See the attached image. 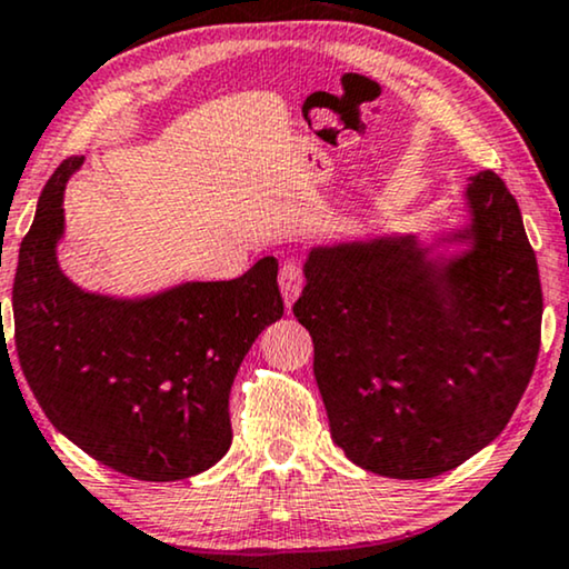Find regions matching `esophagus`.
Wrapping results in <instances>:
<instances>
[{
    "instance_id": "34e87169",
    "label": "esophagus",
    "mask_w": 569,
    "mask_h": 569,
    "mask_svg": "<svg viewBox=\"0 0 569 569\" xmlns=\"http://www.w3.org/2000/svg\"><path fill=\"white\" fill-rule=\"evenodd\" d=\"M278 286L280 293H283L286 309H291L293 301L299 299L301 286H305V276H301V268L297 262H283L278 270Z\"/></svg>"
}]
</instances>
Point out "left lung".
I'll list each match as a JSON object with an SVG mask.
<instances>
[{"mask_svg":"<svg viewBox=\"0 0 569 569\" xmlns=\"http://www.w3.org/2000/svg\"><path fill=\"white\" fill-rule=\"evenodd\" d=\"M470 222L420 243L315 247L293 305L315 343L330 436L362 470H455L507 428L533 376L543 297L517 199L491 170L467 183ZM459 242L465 250L437 249Z\"/></svg>","mask_w":569,"mask_h":569,"instance_id":"obj_1","label":"left lung"}]
</instances>
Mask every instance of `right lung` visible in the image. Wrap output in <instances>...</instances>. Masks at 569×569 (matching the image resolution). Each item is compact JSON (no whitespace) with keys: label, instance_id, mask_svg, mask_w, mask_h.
I'll list each match as a JSON object with an SVG mask.
<instances>
[{"label":"right lung","instance_id":"obj_1","mask_svg":"<svg viewBox=\"0 0 569 569\" xmlns=\"http://www.w3.org/2000/svg\"><path fill=\"white\" fill-rule=\"evenodd\" d=\"M81 164L68 157L54 170L20 243V368L49 422L97 462L152 483L199 476L231 446L228 397L243 357L283 315L278 262L152 297L83 291L57 262L64 183Z\"/></svg>","mask_w":569,"mask_h":569}]
</instances>
